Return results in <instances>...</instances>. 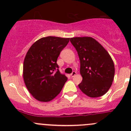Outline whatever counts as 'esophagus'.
Here are the masks:
<instances>
[{
	"label": "esophagus",
	"mask_w": 131,
	"mask_h": 131,
	"mask_svg": "<svg viewBox=\"0 0 131 131\" xmlns=\"http://www.w3.org/2000/svg\"><path fill=\"white\" fill-rule=\"evenodd\" d=\"M75 75H76V72H75V71H73V72H72V73H71V77H73L75 76Z\"/></svg>",
	"instance_id": "1"
}]
</instances>
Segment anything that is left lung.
I'll return each instance as SVG.
<instances>
[{
  "instance_id": "8db88e82",
  "label": "left lung",
  "mask_w": 131,
  "mask_h": 131,
  "mask_svg": "<svg viewBox=\"0 0 131 131\" xmlns=\"http://www.w3.org/2000/svg\"><path fill=\"white\" fill-rule=\"evenodd\" d=\"M80 62L82 81L79 88L91 97L106 94L114 79L115 66L107 51L97 40L90 37L71 38Z\"/></svg>"
}]
</instances>
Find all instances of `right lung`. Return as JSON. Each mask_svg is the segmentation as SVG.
<instances>
[{"instance_id":"add662e5","label":"right lung","mask_w":131,"mask_h":131,"mask_svg":"<svg viewBox=\"0 0 131 131\" xmlns=\"http://www.w3.org/2000/svg\"><path fill=\"white\" fill-rule=\"evenodd\" d=\"M70 38L49 36L34 42L25 56L23 76L26 88L33 97L49 102L56 97L67 80L60 73L57 59Z\"/></svg>"}]
</instances>
